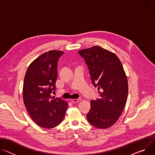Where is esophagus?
Segmentation results:
<instances>
[{"instance_id": "esophagus-1", "label": "esophagus", "mask_w": 155, "mask_h": 155, "mask_svg": "<svg viewBox=\"0 0 155 155\" xmlns=\"http://www.w3.org/2000/svg\"><path fill=\"white\" fill-rule=\"evenodd\" d=\"M80 101H81V99H71V102H73V103H77V102H79Z\"/></svg>"}]
</instances>
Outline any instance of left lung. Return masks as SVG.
Returning <instances> with one entry per match:
<instances>
[{"label":"left lung","instance_id":"8db88e82","mask_svg":"<svg viewBox=\"0 0 155 155\" xmlns=\"http://www.w3.org/2000/svg\"><path fill=\"white\" fill-rule=\"evenodd\" d=\"M84 59L100 98L91 101L87 121L99 129L112 126L119 119L127 102L128 83L118 56L99 46L78 51Z\"/></svg>","mask_w":155,"mask_h":155}]
</instances>
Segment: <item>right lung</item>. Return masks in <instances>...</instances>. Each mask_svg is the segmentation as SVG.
Returning <instances> with one entry per match:
<instances>
[{
	"instance_id": "add662e5",
	"label": "right lung",
	"mask_w": 155,
	"mask_h": 155,
	"mask_svg": "<svg viewBox=\"0 0 155 155\" xmlns=\"http://www.w3.org/2000/svg\"><path fill=\"white\" fill-rule=\"evenodd\" d=\"M64 53L58 50L44 53L31 62L25 74L23 87L25 105L32 120L43 128L59 125L68 107V102L51 96L56 90L58 61Z\"/></svg>"
}]
</instances>
